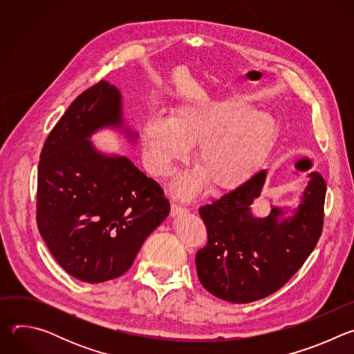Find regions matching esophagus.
<instances>
[{
    "instance_id": "esophagus-1",
    "label": "esophagus",
    "mask_w": 354,
    "mask_h": 354,
    "mask_svg": "<svg viewBox=\"0 0 354 354\" xmlns=\"http://www.w3.org/2000/svg\"><path fill=\"white\" fill-rule=\"evenodd\" d=\"M186 212H187V209H185V207H182V206H178V205H175V203L171 205V216H172V217L179 216V214H183V213H186Z\"/></svg>"
}]
</instances>
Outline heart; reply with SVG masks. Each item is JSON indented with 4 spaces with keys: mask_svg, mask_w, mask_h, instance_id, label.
<instances>
[{
    "mask_svg": "<svg viewBox=\"0 0 354 354\" xmlns=\"http://www.w3.org/2000/svg\"><path fill=\"white\" fill-rule=\"evenodd\" d=\"M274 118L254 109L245 96L189 100L171 116H151L142 129L147 169L160 178L172 174L185 161L190 144L197 145L200 169L186 172L174 182V192L189 198L210 179L217 189H234L248 180L261 165L273 140Z\"/></svg>",
    "mask_w": 354,
    "mask_h": 354,
    "instance_id": "heart-1",
    "label": "heart"
}]
</instances>
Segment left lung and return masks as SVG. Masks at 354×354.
<instances>
[{"instance_id":"left-lung-1","label":"left lung","mask_w":354,"mask_h":354,"mask_svg":"<svg viewBox=\"0 0 354 354\" xmlns=\"http://www.w3.org/2000/svg\"><path fill=\"white\" fill-rule=\"evenodd\" d=\"M292 216L272 206L266 217L252 213L266 171L224 194L198 213L207 228V243L197 250L200 283L213 295L235 302L258 301L281 288L304 265L322 232L326 183L311 172Z\"/></svg>"}]
</instances>
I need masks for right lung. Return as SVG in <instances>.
<instances>
[{
  "mask_svg": "<svg viewBox=\"0 0 354 354\" xmlns=\"http://www.w3.org/2000/svg\"><path fill=\"white\" fill-rule=\"evenodd\" d=\"M104 127H123L122 95L99 81L77 96L50 131L37 171L40 235L59 265L85 283L126 273L171 210L154 179L129 158L105 156L92 145L89 137Z\"/></svg>",
  "mask_w": 354,
  "mask_h": 354,
  "instance_id": "obj_1",
  "label": "right lung"
}]
</instances>
